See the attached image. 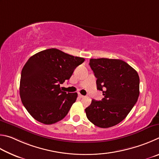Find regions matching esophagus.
Wrapping results in <instances>:
<instances>
[{
    "mask_svg": "<svg viewBox=\"0 0 159 159\" xmlns=\"http://www.w3.org/2000/svg\"><path fill=\"white\" fill-rule=\"evenodd\" d=\"M78 96H79V97H80V98H84V96H83V95H82V94H80V93H78Z\"/></svg>",
    "mask_w": 159,
    "mask_h": 159,
    "instance_id": "34e87169",
    "label": "esophagus"
}]
</instances>
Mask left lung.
<instances>
[{
  "instance_id": "1",
  "label": "left lung",
  "mask_w": 159,
  "mask_h": 159,
  "mask_svg": "<svg viewBox=\"0 0 159 159\" xmlns=\"http://www.w3.org/2000/svg\"><path fill=\"white\" fill-rule=\"evenodd\" d=\"M89 66L97 78V89L102 91L101 101L92 100L85 109L91 123L109 128L126 117L140 94V78L137 71L125 61L111 58H91Z\"/></svg>"
}]
</instances>
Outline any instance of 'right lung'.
Listing matches in <instances>:
<instances>
[{"label": "right lung", "mask_w": 159, "mask_h": 159, "mask_svg": "<svg viewBox=\"0 0 159 159\" xmlns=\"http://www.w3.org/2000/svg\"><path fill=\"white\" fill-rule=\"evenodd\" d=\"M84 60L55 48L29 58L21 70L19 93L24 106L35 120L49 125L67 115L77 93L62 91L60 84L69 80Z\"/></svg>", "instance_id": "obj_1"}]
</instances>
